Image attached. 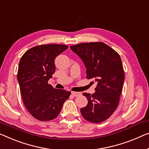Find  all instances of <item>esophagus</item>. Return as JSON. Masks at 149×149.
<instances>
[{"label": "esophagus", "instance_id": "34e87169", "mask_svg": "<svg viewBox=\"0 0 149 149\" xmlns=\"http://www.w3.org/2000/svg\"><path fill=\"white\" fill-rule=\"evenodd\" d=\"M72 94L75 97H77L80 95V93L79 92H72Z\"/></svg>", "mask_w": 149, "mask_h": 149}]
</instances>
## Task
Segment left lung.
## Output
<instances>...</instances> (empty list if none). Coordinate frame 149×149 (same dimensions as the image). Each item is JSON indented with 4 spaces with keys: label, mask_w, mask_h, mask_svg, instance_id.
I'll return each mask as SVG.
<instances>
[{
    "label": "left lung",
    "mask_w": 149,
    "mask_h": 149,
    "mask_svg": "<svg viewBox=\"0 0 149 149\" xmlns=\"http://www.w3.org/2000/svg\"><path fill=\"white\" fill-rule=\"evenodd\" d=\"M83 61L86 78L97 83L94 94L84 93L88 105L81 108L86 120L100 123L112 115L118 105L124 73L118 53L102 42L83 43L70 47Z\"/></svg>",
    "instance_id": "left-lung-1"
}]
</instances>
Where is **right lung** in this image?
Returning <instances> with one entry per match:
<instances>
[{
  "mask_svg": "<svg viewBox=\"0 0 149 149\" xmlns=\"http://www.w3.org/2000/svg\"><path fill=\"white\" fill-rule=\"evenodd\" d=\"M67 45L49 44L33 47L19 61L17 79L23 103L39 120L49 121L58 116L71 92L55 89L48 84L55 72V59Z\"/></svg>",
  "mask_w": 149,
  "mask_h": 149,
  "instance_id": "1",
  "label": "right lung"
}]
</instances>
